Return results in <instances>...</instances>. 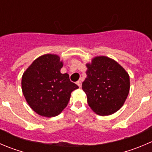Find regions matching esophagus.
I'll return each mask as SVG.
<instances>
[{
	"instance_id": "1",
	"label": "esophagus",
	"mask_w": 152,
	"mask_h": 152,
	"mask_svg": "<svg viewBox=\"0 0 152 152\" xmlns=\"http://www.w3.org/2000/svg\"><path fill=\"white\" fill-rule=\"evenodd\" d=\"M76 84H77V85L79 87V88L82 87V82H81V81H78V82H76Z\"/></svg>"
}]
</instances>
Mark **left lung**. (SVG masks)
<instances>
[{"label":"left lung","instance_id":"1","mask_svg":"<svg viewBox=\"0 0 152 152\" xmlns=\"http://www.w3.org/2000/svg\"><path fill=\"white\" fill-rule=\"evenodd\" d=\"M86 66L87 78L82 82V89L88 105L99 115L113 114L129 95V74L117 61L106 56L95 57Z\"/></svg>","mask_w":152,"mask_h":152}]
</instances>
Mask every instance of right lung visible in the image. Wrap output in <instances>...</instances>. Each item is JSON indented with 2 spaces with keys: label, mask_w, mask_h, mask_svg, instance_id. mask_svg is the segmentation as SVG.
Segmentation results:
<instances>
[{
  "label": "right lung",
  "mask_w": 152,
  "mask_h": 152,
  "mask_svg": "<svg viewBox=\"0 0 152 152\" xmlns=\"http://www.w3.org/2000/svg\"><path fill=\"white\" fill-rule=\"evenodd\" d=\"M58 56L45 54L35 60L22 76L23 94L31 108L42 117L58 115L68 104L72 91L79 88L70 82Z\"/></svg>",
  "instance_id": "add662e5"
}]
</instances>
